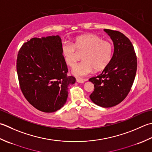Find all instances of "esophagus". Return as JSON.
Returning a JSON list of instances; mask_svg holds the SVG:
<instances>
[{
	"label": "esophagus",
	"mask_w": 152,
	"mask_h": 152,
	"mask_svg": "<svg viewBox=\"0 0 152 152\" xmlns=\"http://www.w3.org/2000/svg\"><path fill=\"white\" fill-rule=\"evenodd\" d=\"M86 80H85V79H80V78H76V82L80 83V84H83V83H84Z\"/></svg>",
	"instance_id": "1"
}]
</instances>
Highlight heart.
I'll return each instance as SVG.
<instances>
[{
    "label": "heart",
    "mask_w": 152,
    "mask_h": 152,
    "mask_svg": "<svg viewBox=\"0 0 152 152\" xmlns=\"http://www.w3.org/2000/svg\"><path fill=\"white\" fill-rule=\"evenodd\" d=\"M84 53V61L74 66L73 75L83 77L96 71L103 70L108 66L113 55V45L109 41L103 40L99 35L89 34L76 37L74 43L62 44L61 52L68 66H73L78 59V53Z\"/></svg>",
    "instance_id": "obj_1"
}]
</instances>
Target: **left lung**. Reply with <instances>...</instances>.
I'll list each match as a JSON object with an SVG mask.
<instances>
[{
	"mask_svg": "<svg viewBox=\"0 0 152 152\" xmlns=\"http://www.w3.org/2000/svg\"><path fill=\"white\" fill-rule=\"evenodd\" d=\"M114 44L111 62L102 73L89 81L94 84L90 97L102 107H111L125 99L132 88L137 70V58L129 39L118 31L104 29Z\"/></svg>",
	"mask_w": 152,
	"mask_h": 152,
	"instance_id": "8db88e82",
	"label": "left lung"
}]
</instances>
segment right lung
Instances as JSON below:
<instances>
[{
	"instance_id": "obj_1",
	"label": "right lung",
	"mask_w": 152,
	"mask_h": 152,
	"mask_svg": "<svg viewBox=\"0 0 152 152\" xmlns=\"http://www.w3.org/2000/svg\"><path fill=\"white\" fill-rule=\"evenodd\" d=\"M59 35L32 38L21 47L16 69L21 90L28 102L45 113L60 109L66 102L68 87L76 78L68 76Z\"/></svg>"
}]
</instances>
